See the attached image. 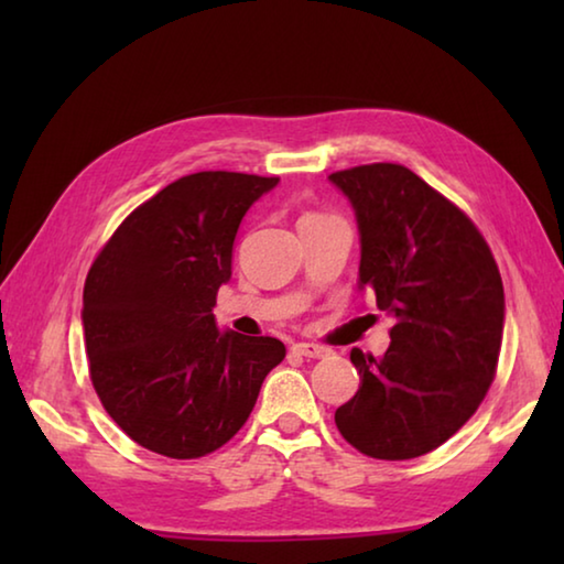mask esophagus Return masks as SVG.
Instances as JSON below:
<instances>
[{"mask_svg": "<svg viewBox=\"0 0 564 564\" xmlns=\"http://www.w3.org/2000/svg\"><path fill=\"white\" fill-rule=\"evenodd\" d=\"M293 352H299V356H303V358H323V356H328L330 350L318 346V343H295Z\"/></svg>", "mask_w": 564, "mask_h": 564, "instance_id": "1", "label": "esophagus"}]
</instances>
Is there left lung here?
<instances>
[{"mask_svg":"<svg viewBox=\"0 0 564 564\" xmlns=\"http://www.w3.org/2000/svg\"><path fill=\"white\" fill-rule=\"evenodd\" d=\"M328 178L356 212L358 289L393 318L383 356L350 350L360 388L336 425L362 455L410 460L460 431L488 393L505 323L498 263L470 218L410 169Z\"/></svg>","mask_w":564,"mask_h":564,"instance_id":"left-lung-1","label":"left lung"}]
</instances>
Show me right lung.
Masks as SVG:
<instances>
[{"label":"right lung","mask_w":564,"mask_h":564,"mask_svg":"<svg viewBox=\"0 0 564 564\" xmlns=\"http://www.w3.org/2000/svg\"><path fill=\"white\" fill-rule=\"evenodd\" d=\"M279 178L198 171L127 216L84 283V346L101 405L133 443L191 460L241 431L279 338L216 326L243 216Z\"/></svg>","instance_id":"obj_1"}]
</instances>
